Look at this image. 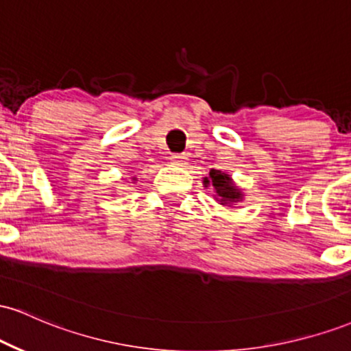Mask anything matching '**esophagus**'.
Here are the masks:
<instances>
[{
    "instance_id": "obj_1",
    "label": "esophagus",
    "mask_w": 351,
    "mask_h": 351,
    "mask_svg": "<svg viewBox=\"0 0 351 351\" xmlns=\"http://www.w3.org/2000/svg\"><path fill=\"white\" fill-rule=\"evenodd\" d=\"M170 160L171 165H175V167H186L188 163V158L184 155H173Z\"/></svg>"
}]
</instances>
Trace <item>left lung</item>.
<instances>
[{
  "instance_id": "8db88e82",
  "label": "left lung",
  "mask_w": 351,
  "mask_h": 351,
  "mask_svg": "<svg viewBox=\"0 0 351 351\" xmlns=\"http://www.w3.org/2000/svg\"><path fill=\"white\" fill-rule=\"evenodd\" d=\"M204 188L213 186L215 189V199L219 201V204L223 206L234 208V204L243 203L244 199V191L234 183V180L231 178V175H228L226 171L221 170H211L209 176L203 178Z\"/></svg>"
}]
</instances>
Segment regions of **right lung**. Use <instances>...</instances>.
Instances as JSON below:
<instances>
[{"label": "right lung", "instance_id": "obj_1", "mask_svg": "<svg viewBox=\"0 0 351 351\" xmlns=\"http://www.w3.org/2000/svg\"><path fill=\"white\" fill-rule=\"evenodd\" d=\"M130 181H132V183H136V181H138V180H136V176H132Z\"/></svg>", "mask_w": 351, "mask_h": 351}]
</instances>
